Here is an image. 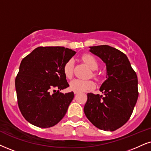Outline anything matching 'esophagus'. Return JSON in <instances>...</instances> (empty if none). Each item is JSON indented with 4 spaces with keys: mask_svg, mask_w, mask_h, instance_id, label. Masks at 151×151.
<instances>
[{
    "mask_svg": "<svg viewBox=\"0 0 151 151\" xmlns=\"http://www.w3.org/2000/svg\"><path fill=\"white\" fill-rule=\"evenodd\" d=\"M78 93H79V92H78V91H74V94H78Z\"/></svg>",
    "mask_w": 151,
    "mask_h": 151,
    "instance_id": "obj_1",
    "label": "esophagus"
}]
</instances>
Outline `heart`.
Returning a JSON list of instances; mask_svg holds the SVG:
<instances>
[{"instance_id": "heart-1", "label": "heart", "mask_w": 151, "mask_h": 151, "mask_svg": "<svg viewBox=\"0 0 151 151\" xmlns=\"http://www.w3.org/2000/svg\"><path fill=\"white\" fill-rule=\"evenodd\" d=\"M82 59L92 70L97 69L99 64L96 59L92 55H85L83 56ZM64 72L65 76L68 78H70L73 74V60L69 59L65 63L64 66ZM94 87V84L91 81H83L80 79H74L70 83V88L73 91L78 92H83L90 89H92Z\"/></svg>"}]
</instances>
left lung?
Listing matches in <instances>:
<instances>
[{
  "label": "left lung",
  "mask_w": 151,
  "mask_h": 151,
  "mask_svg": "<svg viewBox=\"0 0 151 151\" xmlns=\"http://www.w3.org/2000/svg\"><path fill=\"white\" fill-rule=\"evenodd\" d=\"M106 66V80L99 90L103 95L87 94L84 113L99 129L113 132L124 125L138 99V80L127 57L109 45L90 47Z\"/></svg>",
  "instance_id": "left-lung-1"
}]
</instances>
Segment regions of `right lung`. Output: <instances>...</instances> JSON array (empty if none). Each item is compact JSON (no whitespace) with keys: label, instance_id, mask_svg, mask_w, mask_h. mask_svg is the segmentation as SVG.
Segmentation results:
<instances>
[{"label":"right lung","instance_id":"right-lung-1","mask_svg":"<svg viewBox=\"0 0 151 151\" xmlns=\"http://www.w3.org/2000/svg\"><path fill=\"white\" fill-rule=\"evenodd\" d=\"M76 53L64 47H38L22 59L15 88L20 111L31 124L51 127L64 118L74 97L73 92H59L69 87L64 66ZM55 87L58 90L52 93Z\"/></svg>","mask_w":151,"mask_h":151}]
</instances>
